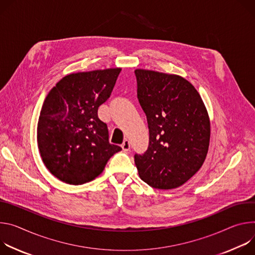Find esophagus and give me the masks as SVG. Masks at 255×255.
Listing matches in <instances>:
<instances>
[{
	"instance_id": "1",
	"label": "esophagus",
	"mask_w": 255,
	"mask_h": 255,
	"mask_svg": "<svg viewBox=\"0 0 255 255\" xmlns=\"http://www.w3.org/2000/svg\"><path fill=\"white\" fill-rule=\"evenodd\" d=\"M122 148H123L124 151H128V150H129L130 144H129V142H128V139H125V140H124V143H123V145H122Z\"/></svg>"
}]
</instances>
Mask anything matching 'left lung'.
Wrapping results in <instances>:
<instances>
[{
    "label": "left lung",
    "mask_w": 255,
    "mask_h": 255,
    "mask_svg": "<svg viewBox=\"0 0 255 255\" xmlns=\"http://www.w3.org/2000/svg\"><path fill=\"white\" fill-rule=\"evenodd\" d=\"M134 74L150 133L147 151L134 155L138 175L154 188L179 187L206 160L211 135L207 108L180 76L143 69Z\"/></svg>",
    "instance_id": "1"
}]
</instances>
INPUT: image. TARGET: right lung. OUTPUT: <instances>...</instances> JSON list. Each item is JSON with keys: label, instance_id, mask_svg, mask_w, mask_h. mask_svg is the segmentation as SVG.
I'll use <instances>...</instances> for the list:
<instances>
[{"label": "right lung", "instance_id": "add662e5", "mask_svg": "<svg viewBox=\"0 0 255 255\" xmlns=\"http://www.w3.org/2000/svg\"><path fill=\"white\" fill-rule=\"evenodd\" d=\"M121 68L65 76L47 94L37 124V145L49 172L79 185L102 173L122 148L108 140L98 107L111 95Z\"/></svg>", "mask_w": 255, "mask_h": 255}]
</instances>
